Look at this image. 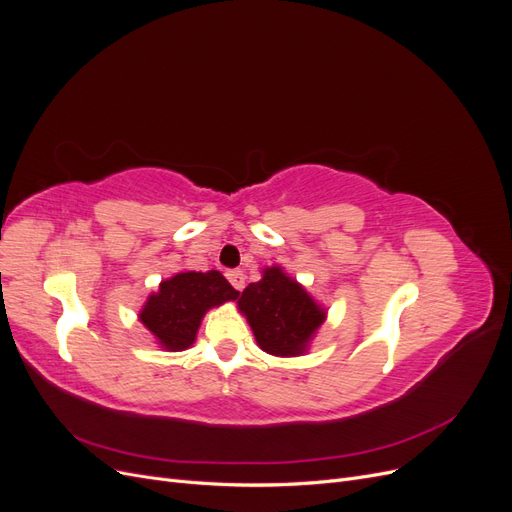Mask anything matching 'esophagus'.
I'll list each match as a JSON object with an SVG mask.
<instances>
[{
    "label": "esophagus",
    "mask_w": 512,
    "mask_h": 512,
    "mask_svg": "<svg viewBox=\"0 0 512 512\" xmlns=\"http://www.w3.org/2000/svg\"><path fill=\"white\" fill-rule=\"evenodd\" d=\"M226 277H228V282L235 286L237 290H243V286H245V273L241 271V269H232V271H228L226 273Z\"/></svg>",
    "instance_id": "esophagus-1"
}]
</instances>
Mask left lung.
Wrapping results in <instances>:
<instances>
[{
  "label": "left lung",
  "instance_id": "1",
  "mask_svg": "<svg viewBox=\"0 0 512 512\" xmlns=\"http://www.w3.org/2000/svg\"><path fill=\"white\" fill-rule=\"evenodd\" d=\"M239 309L256 335L258 346L275 356H294L307 348L324 312L280 267L265 269L260 282L241 292Z\"/></svg>",
  "mask_w": 512,
  "mask_h": 512
}]
</instances>
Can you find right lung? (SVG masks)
I'll return each mask as SVG.
<instances>
[{"label":"right lung","instance_id":"1","mask_svg":"<svg viewBox=\"0 0 512 512\" xmlns=\"http://www.w3.org/2000/svg\"><path fill=\"white\" fill-rule=\"evenodd\" d=\"M237 297L239 290L232 288L220 271L177 273L147 299L141 322L166 350L179 352L194 344L200 320L209 307Z\"/></svg>","mask_w":512,"mask_h":512}]
</instances>
